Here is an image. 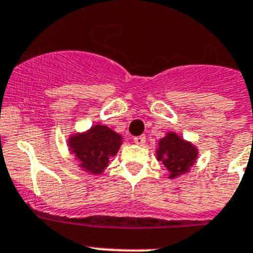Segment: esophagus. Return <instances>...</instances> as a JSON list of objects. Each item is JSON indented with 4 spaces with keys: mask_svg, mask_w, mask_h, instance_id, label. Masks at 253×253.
<instances>
[{
    "mask_svg": "<svg viewBox=\"0 0 253 253\" xmlns=\"http://www.w3.org/2000/svg\"><path fill=\"white\" fill-rule=\"evenodd\" d=\"M145 136H137V137H135L133 138V142L136 143V145H143V143H145Z\"/></svg>",
    "mask_w": 253,
    "mask_h": 253,
    "instance_id": "esophagus-1",
    "label": "esophagus"
}]
</instances>
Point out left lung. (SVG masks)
I'll use <instances>...</instances> for the list:
<instances>
[{"label": "left lung", "instance_id": "8db88e82", "mask_svg": "<svg viewBox=\"0 0 253 253\" xmlns=\"http://www.w3.org/2000/svg\"><path fill=\"white\" fill-rule=\"evenodd\" d=\"M155 152L158 161H161L169 172V179H176L190 171L199 156L198 147L190 141L184 140L176 132H166L159 140Z\"/></svg>", "mask_w": 253, "mask_h": 253}]
</instances>
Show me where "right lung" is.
I'll return each instance as SVG.
<instances>
[{"instance_id":"1","label":"right lung","mask_w":253,"mask_h":253,"mask_svg":"<svg viewBox=\"0 0 253 253\" xmlns=\"http://www.w3.org/2000/svg\"><path fill=\"white\" fill-rule=\"evenodd\" d=\"M124 137L104 125L97 124L84 132L69 135L67 145L70 154L83 171L90 175L103 174L111 159L116 156Z\"/></svg>"}]
</instances>
